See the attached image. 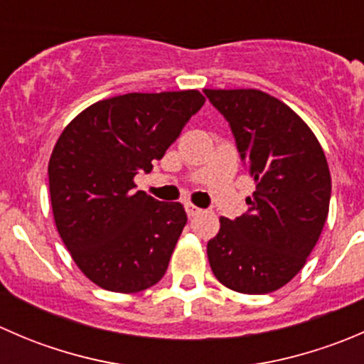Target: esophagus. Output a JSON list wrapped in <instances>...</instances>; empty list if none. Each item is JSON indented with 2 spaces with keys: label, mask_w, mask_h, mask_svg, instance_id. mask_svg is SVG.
I'll return each mask as SVG.
<instances>
[{
  "label": "esophagus",
  "mask_w": 364,
  "mask_h": 364,
  "mask_svg": "<svg viewBox=\"0 0 364 364\" xmlns=\"http://www.w3.org/2000/svg\"><path fill=\"white\" fill-rule=\"evenodd\" d=\"M185 209H186V215H188V216H197V215H200V213H203V209L197 208V205H193L190 203L185 204Z\"/></svg>",
  "instance_id": "obj_1"
}]
</instances>
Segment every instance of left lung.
I'll return each instance as SVG.
<instances>
[{
    "label": "left lung",
    "mask_w": 364,
    "mask_h": 364,
    "mask_svg": "<svg viewBox=\"0 0 364 364\" xmlns=\"http://www.w3.org/2000/svg\"><path fill=\"white\" fill-rule=\"evenodd\" d=\"M229 121L255 181L248 211L220 218L208 259L220 284L243 294L284 287L317 245L329 211L331 174L314 132L278 98L259 90H204Z\"/></svg>",
    "instance_id": "1"
}]
</instances>
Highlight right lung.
I'll list each match as a JSON object with an SVG mask.
<instances>
[{"label": "right lung", "instance_id": "obj_1", "mask_svg": "<svg viewBox=\"0 0 364 364\" xmlns=\"http://www.w3.org/2000/svg\"><path fill=\"white\" fill-rule=\"evenodd\" d=\"M197 90L128 93L100 100L63 130L49 160L54 222L73 262L112 292L161 280L186 225L179 203L135 190L204 105Z\"/></svg>", "mask_w": 364, "mask_h": 364}]
</instances>
